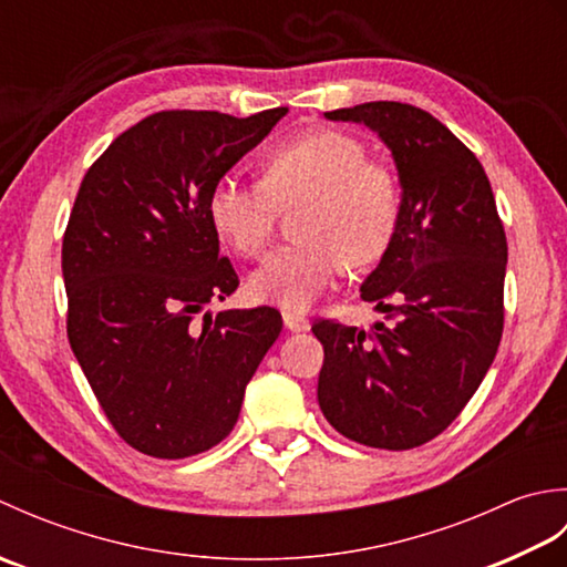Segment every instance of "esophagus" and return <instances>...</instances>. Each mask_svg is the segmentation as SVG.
Wrapping results in <instances>:
<instances>
[{"instance_id": "obj_1", "label": "esophagus", "mask_w": 567, "mask_h": 567, "mask_svg": "<svg viewBox=\"0 0 567 567\" xmlns=\"http://www.w3.org/2000/svg\"><path fill=\"white\" fill-rule=\"evenodd\" d=\"M282 321H285V327L290 329V331H305V329H309V319L302 317V315H297V311H285Z\"/></svg>"}]
</instances>
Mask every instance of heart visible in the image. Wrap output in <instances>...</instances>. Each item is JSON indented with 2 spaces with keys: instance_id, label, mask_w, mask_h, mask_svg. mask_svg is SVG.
Returning a JSON list of instances; mask_svg holds the SVG:
<instances>
[{
  "instance_id": "1",
  "label": "heart",
  "mask_w": 567,
  "mask_h": 567,
  "mask_svg": "<svg viewBox=\"0 0 567 567\" xmlns=\"http://www.w3.org/2000/svg\"><path fill=\"white\" fill-rule=\"evenodd\" d=\"M260 183L224 175L209 192V221L240 256L258 258L272 240L280 207H292V244L250 275V295L282 309H307L351 265L384 256L400 226L402 189L390 165L339 128L307 131L262 155Z\"/></svg>"
}]
</instances>
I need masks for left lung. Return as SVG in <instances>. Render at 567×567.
<instances>
[{
    "label": "left lung",
    "instance_id": "left-lung-1",
    "mask_svg": "<svg viewBox=\"0 0 567 567\" xmlns=\"http://www.w3.org/2000/svg\"><path fill=\"white\" fill-rule=\"evenodd\" d=\"M388 143L402 183L400 226L360 297L384 311L370 331L315 321L319 406L346 439L406 451L436 439L475 394L504 329L507 236L485 167L412 104L327 112Z\"/></svg>",
    "mask_w": 567,
    "mask_h": 567
}]
</instances>
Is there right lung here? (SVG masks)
<instances>
[{
  "label": "right lung",
  "instance_id": "1",
  "mask_svg": "<svg viewBox=\"0 0 567 567\" xmlns=\"http://www.w3.org/2000/svg\"><path fill=\"white\" fill-rule=\"evenodd\" d=\"M285 114L155 112L82 177L63 236L68 341L110 424L141 453L177 461L224 441L282 331L272 307L197 315L238 287L209 192Z\"/></svg>",
  "mask_w": 567,
  "mask_h": 567
}]
</instances>
